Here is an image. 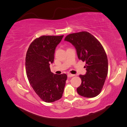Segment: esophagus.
Instances as JSON below:
<instances>
[{
  "label": "esophagus",
  "instance_id": "1",
  "mask_svg": "<svg viewBox=\"0 0 127 127\" xmlns=\"http://www.w3.org/2000/svg\"><path fill=\"white\" fill-rule=\"evenodd\" d=\"M67 76H68V77H73V76H75V75H73V74H68L67 75Z\"/></svg>",
  "mask_w": 127,
  "mask_h": 127
}]
</instances>
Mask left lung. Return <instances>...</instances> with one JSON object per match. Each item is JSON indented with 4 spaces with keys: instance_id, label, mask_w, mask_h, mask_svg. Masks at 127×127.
<instances>
[{
    "instance_id": "1",
    "label": "left lung",
    "mask_w": 127,
    "mask_h": 127,
    "mask_svg": "<svg viewBox=\"0 0 127 127\" xmlns=\"http://www.w3.org/2000/svg\"><path fill=\"white\" fill-rule=\"evenodd\" d=\"M64 41L74 45L78 59L86 63V74L79 75L82 83L77 88L78 94L87 98L96 96L100 93L108 72L104 49L93 35L85 31L69 34Z\"/></svg>"
}]
</instances>
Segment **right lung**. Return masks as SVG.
Returning <instances> with one entry per match:
<instances>
[{
  "label": "right lung",
  "instance_id": "obj_1",
  "mask_svg": "<svg viewBox=\"0 0 127 127\" xmlns=\"http://www.w3.org/2000/svg\"><path fill=\"white\" fill-rule=\"evenodd\" d=\"M64 35H43L34 40L25 58L27 77L34 91L42 100L53 102L62 97L67 76L54 74L50 64L54 61L55 49Z\"/></svg>",
  "mask_w": 127,
  "mask_h": 127
}]
</instances>
